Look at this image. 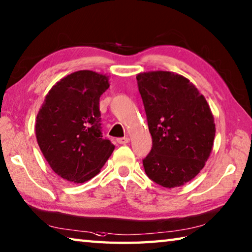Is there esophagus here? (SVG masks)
<instances>
[{
  "instance_id": "obj_1",
  "label": "esophagus",
  "mask_w": 252,
  "mask_h": 252,
  "mask_svg": "<svg viewBox=\"0 0 252 252\" xmlns=\"http://www.w3.org/2000/svg\"><path fill=\"white\" fill-rule=\"evenodd\" d=\"M128 141H129V138H128V137H123V138H117L116 139V142H117V144H120V145H126Z\"/></svg>"
}]
</instances>
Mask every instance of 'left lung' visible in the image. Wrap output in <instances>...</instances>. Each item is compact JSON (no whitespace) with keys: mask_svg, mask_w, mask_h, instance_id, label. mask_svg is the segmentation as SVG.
Wrapping results in <instances>:
<instances>
[{"mask_svg":"<svg viewBox=\"0 0 252 252\" xmlns=\"http://www.w3.org/2000/svg\"><path fill=\"white\" fill-rule=\"evenodd\" d=\"M153 148L142 160L150 180L181 187L200 173L213 148L214 117L205 97L187 78L169 71L137 75Z\"/></svg>","mask_w":252,"mask_h":252,"instance_id":"1","label":"left lung"}]
</instances>
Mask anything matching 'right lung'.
Returning <instances> with one entry per match:
<instances>
[{
  "instance_id": "1",
  "label": "right lung",
  "mask_w": 252,
  "mask_h": 252,
  "mask_svg": "<svg viewBox=\"0 0 252 252\" xmlns=\"http://www.w3.org/2000/svg\"><path fill=\"white\" fill-rule=\"evenodd\" d=\"M108 87L106 75L77 71L51 88L38 112V145L50 168L67 181L95 177L115 148L101 127L99 97Z\"/></svg>"
}]
</instances>
